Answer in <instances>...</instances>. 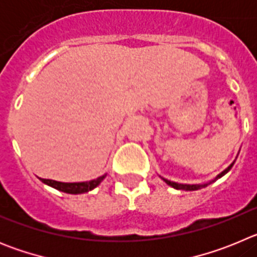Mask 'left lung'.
Returning <instances> with one entry per match:
<instances>
[{
	"mask_svg": "<svg viewBox=\"0 0 257 257\" xmlns=\"http://www.w3.org/2000/svg\"><path fill=\"white\" fill-rule=\"evenodd\" d=\"M234 162H235V161H233V163H230V165H229L228 167H226V169L224 170V171L220 172V174L217 175L216 178L213 179V180L208 181V183H206V184H192V185H190V184L175 183V181H170V180H167V179H165V178H161V179H162V180L165 181V183L167 184V185H170V187L174 188V189H178V190H198V189H201V188L207 187L208 184L213 183V181H215V180H217V179H220V178H221V176H224V175H225L226 172H229V170H230L231 167H233V165H234Z\"/></svg>",
	"mask_w": 257,
	"mask_h": 257,
	"instance_id": "8db88e82",
	"label": "left lung"
}]
</instances>
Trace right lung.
Listing matches in <instances>:
<instances>
[{"label":"right lung","mask_w":257,"mask_h":257,"mask_svg":"<svg viewBox=\"0 0 257 257\" xmlns=\"http://www.w3.org/2000/svg\"><path fill=\"white\" fill-rule=\"evenodd\" d=\"M105 175H101L95 180H90V181H82V183H61V181H56V180H50V179H41L40 180L42 183H45L49 187L55 188V189L60 190V192L68 193V194H82V193L90 192L94 188H96L101 181L105 179Z\"/></svg>","instance_id":"1"}]
</instances>
